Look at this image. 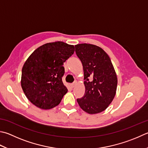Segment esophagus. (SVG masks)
<instances>
[{
	"label": "esophagus",
	"instance_id": "34e87169",
	"mask_svg": "<svg viewBox=\"0 0 148 148\" xmlns=\"http://www.w3.org/2000/svg\"><path fill=\"white\" fill-rule=\"evenodd\" d=\"M75 84H76V82H73V83L71 84V88H74Z\"/></svg>",
	"mask_w": 148,
	"mask_h": 148
}]
</instances>
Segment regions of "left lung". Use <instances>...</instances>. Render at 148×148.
<instances>
[{
	"mask_svg": "<svg viewBox=\"0 0 148 148\" xmlns=\"http://www.w3.org/2000/svg\"><path fill=\"white\" fill-rule=\"evenodd\" d=\"M84 75L85 93L77 99L80 107L89 114L106 109L116 94L117 77L108 55L100 47L90 44L75 45Z\"/></svg>",
	"mask_w": 148,
	"mask_h": 148,
	"instance_id": "left-lung-1",
	"label": "left lung"
}]
</instances>
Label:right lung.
Returning a JSON list of instances; mask_svg holds the SVG:
<instances>
[{
    "instance_id": "add662e5",
    "label": "right lung",
    "mask_w": 148,
    "mask_h": 148,
    "mask_svg": "<svg viewBox=\"0 0 148 148\" xmlns=\"http://www.w3.org/2000/svg\"><path fill=\"white\" fill-rule=\"evenodd\" d=\"M74 51V46L58 41L40 46L28 57L22 67L21 86L33 104L49 110L60 104L68 92L62 80L64 62Z\"/></svg>"
}]
</instances>
